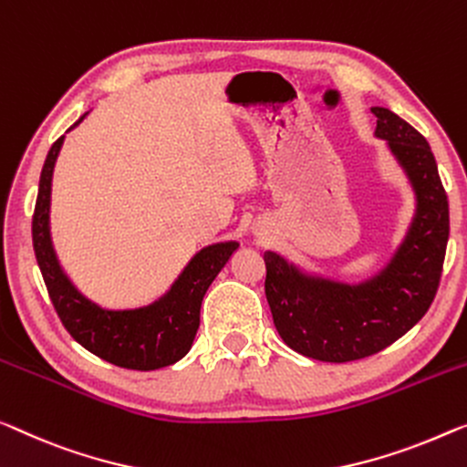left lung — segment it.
<instances>
[{"instance_id": "1", "label": "left lung", "mask_w": 467, "mask_h": 467, "mask_svg": "<svg viewBox=\"0 0 467 467\" xmlns=\"http://www.w3.org/2000/svg\"><path fill=\"white\" fill-rule=\"evenodd\" d=\"M375 136L388 140L417 194L405 243L384 273L363 285L306 276L264 254V291L283 342L308 358L348 363L384 350L426 315L441 285L449 241V201L426 138L392 110L375 107Z\"/></svg>"}]
</instances>
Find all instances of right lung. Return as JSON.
<instances>
[{
	"label": "right lung",
	"instance_id": "add662e5",
	"mask_svg": "<svg viewBox=\"0 0 467 467\" xmlns=\"http://www.w3.org/2000/svg\"><path fill=\"white\" fill-rule=\"evenodd\" d=\"M62 140L65 136H60L47 152L33 212V249L56 315L75 342L107 363L134 371L173 365L191 350L205 291L239 243H215L201 249L173 283L170 294L146 308L104 310L86 300L62 273L50 239L52 171Z\"/></svg>",
	"mask_w": 467,
	"mask_h": 467
}]
</instances>
